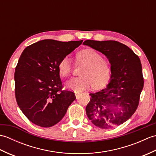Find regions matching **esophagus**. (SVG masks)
<instances>
[{"label":"esophagus","mask_w":156,"mask_h":156,"mask_svg":"<svg viewBox=\"0 0 156 156\" xmlns=\"http://www.w3.org/2000/svg\"><path fill=\"white\" fill-rule=\"evenodd\" d=\"M74 93H75V96H76V98H77L79 97V95H80V92H74Z\"/></svg>","instance_id":"34e87169"}]
</instances>
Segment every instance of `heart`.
<instances>
[{
  "mask_svg": "<svg viewBox=\"0 0 156 156\" xmlns=\"http://www.w3.org/2000/svg\"><path fill=\"white\" fill-rule=\"evenodd\" d=\"M76 61L84 64L80 72L81 76L70 79L66 87L75 92H81L92 87L98 88L107 84L111 77V64L107 59L93 49H84L76 55ZM72 69L69 58L65 57L59 61L58 70L63 76L70 74Z\"/></svg>",
  "mask_w": 156,
  "mask_h": 156,
  "instance_id": "heart-1",
  "label": "heart"
}]
</instances>
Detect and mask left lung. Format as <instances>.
Listing matches in <instances>:
<instances>
[{"label": "left lung", "mask_w": 156, "mask_h": 156, "mask_svg": "<svg viewBox=\"0 0 156 156\" xmlns=\"http://www.w3.org/2000/svg\"><path fill=\"white\" fill-rule=\"evenodd\" d=\"M83 44L103 54L111 67L110 82L102 90L89 94L86 112L99 128L117 127L138 107L144 84L140 59L127 45L116 41L87 40Z\"/></svg>", "instance_id": "1"}]
</instances>
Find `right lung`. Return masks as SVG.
I'll use <instances>...</instances> for the list:
<instances>
[{
	"instance_id": "obj_1",
	"label": "right lung",
	"mask_w": 156,
	"mask_h": 156,
	"mask_svg": "<svg viewBox=\"0 0 156 156\" xmlns=\"http://www.w3.org/2000/svg\"><path fill=\"white\" fill-rule=\"evenodd\" d=\"M82 41L44 39L23 50L15 72V97L33 123L42 127L55 125L76 99L73 92L62 90L58 64Z\"/></svg>"
}]
</instances>
